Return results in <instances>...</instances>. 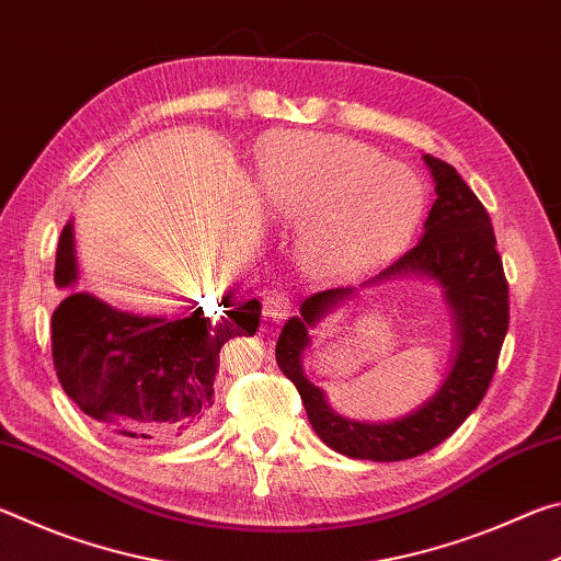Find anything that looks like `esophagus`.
Listing matches in <instances>:
<instances>
[{"label":"esophagus","mask_w":561,"mask_h":561,"mask_svg":"<svg viewBox=\"0 0 561 561\" xmlns=\"http://www.w3.org/2000/svg\"><path fill=\"white\" fill-rule=\"evenodd\" d=\"M289 311H291V297L287 291L274 289L267 294V299H264V317H270L272 321H282L289 317Z\"/></svg>","instance_id":"obj_1"}]
</instances>
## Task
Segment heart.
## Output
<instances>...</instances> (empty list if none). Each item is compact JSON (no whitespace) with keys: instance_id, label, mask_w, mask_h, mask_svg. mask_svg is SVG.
Wrapping results in <instances>:
<instances>
[{"instance_id":"heart-1","label":"heart","mask_w":561,"mask_h":561,"mask_svg":"<svg viewBox=\"0 0 561 561\" xmlns=\"http://www.w3.org/2000/svg\"><path fill=\"white\" fill-rule=\"evenodd\" d=\"M270 217L299 227L297 254L317 274L368 267L398 250L423 215L411 168L329 133H274L257 153Z\"/></svg>"}]
</instances>
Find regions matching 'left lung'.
<instances>
[{"label":"left lung","mask_w":561,"mask_h":561,"mask_svg":"<svg viewBox=\"0 0 561 561\" xmlns=\"http://www.w3.org/2000/svg\"><path fill=\"white\" fill-rule=\"evenodd\" d=\"M435 180V203L425 220L421 242L388 264L360 289L388 279L417 274L443 287L455 327V356L443 386L403 417L386 423H358L334 413L321 388L304 376L301 356L309 346V329L331 314L356 289H327L301 301L299 317L284 324L277 339V364L297 386L311 428L331 450L346 458L396 462L423 455L460 428L495 376L502 341L510 327V291L495 230L478 195L440 158L423 156Z\"/></svg>","instance_id":"1"}]
</instances>
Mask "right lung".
<instances>
[{"mask_svg": "<svg viewBox=\"0 0 561 561\" xmlns=\"http://www.w3.org/2000/svg\"><path fill=\"white\" fill-rule=\"evenodd\" d=\"M79 277L73 225L56 250V287ZM225 317L203 307L180 317H140L89 291H69L51 317L54 368L66 396L103 428L140 443H175L203 428L215 403L220 348L260 329L257 299L222 297Z\"/></svg>", "mask_w": 561, "mask_h": 561, "instance_id": "add662e5", "label": "right lung"}]
</instances>
